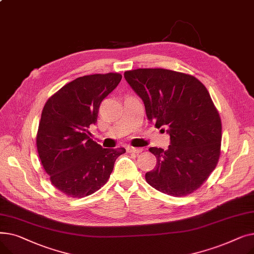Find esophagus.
Listing matches in <instances>:
<instances>
[{"label": "esophagus", "instance_id": "1", "mask_svg": "<svg viewBox=\"0 0 254 254\" xmlns=\"http://www.w3.org/2000/svg\"><path fill=\"white\" fill-rule=\"evenodd\" d=\"M127 152H134V153H140L142 152L144 149L140 148V147H132V146H127Z\"/></svg>", "mask_w": 254, "mask_h": 254}]
</instances>
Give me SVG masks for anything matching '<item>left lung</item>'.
Segmentation results:
<instances>
[{
  "label": "left lung",
  "mask_w": 254,
  "mask_h": 254,
  "mask_svg": "<svg viewBox=\"0 0 254 254\" xmlns=\"http://www.w3.org/2000/svg\"><path fill=\"white\" fill-rule=\"evenodd\" d=\"M125 78L142 99L149 122L170 135L167 150L149 148L156 166L146 181L169 195L193 192L220 155L221 120L207 88L191 75L166 69L127 71Z\"/></svg>",
  "instance_id": "obj_1"
}]
</instances>
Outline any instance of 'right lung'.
<instances>
[{
  "label": "right lung",
  "mask_w": 254,
  "mask_h": 254,
  "mask_svg": "<svg viewBox=\"0 0 254 254\" xmlns=\"http://www.w3.org/2000/svg\"><path fill=\"white\" fill-rule=\"evenodd\" d=\"M118 73L76 78L46 102L37 134V149L51 183L71 197H84L108 181L125 148H103L90 139L102 101L119 84Z\"/></svg>",
  "instance_id": "right-lung-1"
}]
</instances>
